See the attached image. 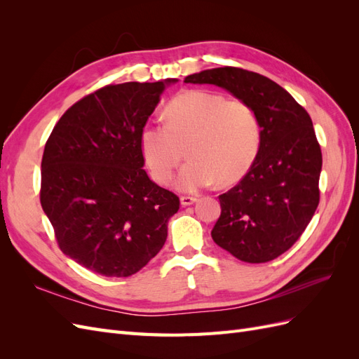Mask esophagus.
Wrapping results in <instances>:
<instances>
[{"instance_id":"34e87169","label":"esophagus","mask_w":359,"mask_h":359,"mask_svg":"<svg viewBox=\"0 0 359 359\" xmlns=\"http://www.w3.org/2000/svg\"><path fill=\"white\" fill-rule=\"evenodd\" d=\"M181 205L182 206H189V205H193L194 202H198V198L196 196H181Z\"/></svg>"}]
</instances>
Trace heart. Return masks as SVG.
I'll use <instances>...</instances> for the list:
<instances>
[{
  "mask_svg": "<svg viewBox=\"0 0 359 359\" xmlns=\"http://www.w3.org/2000/svg\"><path fill=\"white\" fill-rule=\"evenodd\" d=\"M166 124H147L140 132V151L151 177L161 186L173 178L184 148L190 160L177 186L196 191L215 180L229 184L252 165L260 142V126L253 107L243 100H226L208 90L182 91L168 103Z\"/></svg>",
  "mask_w": 359,
  "mask_h": 359,
  "instance_id": "b5f03b06",
  "label": "heart"
}]
</instances>
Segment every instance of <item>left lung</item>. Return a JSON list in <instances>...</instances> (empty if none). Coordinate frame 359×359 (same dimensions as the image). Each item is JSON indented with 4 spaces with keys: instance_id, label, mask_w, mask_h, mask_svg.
Returning <instances> with one entry per match:
<instances>
[{
    "instance_id": "8db88e82",
    "label": "left lung",
    "mask_w": 359,
    "mask_h": 359,
    "mask_svg": "<svg viewBox=\"0 0 359 359\" xmlns=\"http://www.w3.org/2000/svg\"><path fill=\"white\" fill-rule=\"evenodd\" d=\"M184 82L220 86L257 115L256 158L219 196L222 214L211 236L243 262H269L297 243L319 205L322 153L311 118L285 88L255 72L219 67Z\"/></svg>"
}]
</instances>
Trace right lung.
Segmentation results:
<instances>
[{"mask_svg":"<svg viewBox=\"0 0 359 359\" xmlns=\"http://www.w3.org/2000/svg\"><path fill=\"white\" fill-rule=\"evenodd\" d=\"M175 82L106 85L67 109L45 145L41 208L61 252L93 273L136 274L165 245L180 198L142 169L140 132Z\"/></svg>","mask_w":359,"mask_h":359,"instance_id":"right-lung-1","label":"right lung"}]
</instances>
